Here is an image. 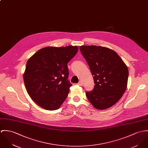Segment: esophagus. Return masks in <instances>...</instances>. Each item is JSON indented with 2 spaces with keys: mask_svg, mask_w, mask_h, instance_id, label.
<instances>
[{
  "mask_svg": "<svg viewBox=\"0 0 148 148\" xmlns=\"http://www.w3.org/2000/svg\"><path fill=\"white\" fill-rule=\"evenodd\" d=\"M77 84H78V85H80V86H82V85H83V83H82V81H80Z\"/></svg>",
  "mask_w": 148,
  "mask_h": 148,
  "instance_id": "1",
  "label": "esophagus"
}]
</instances>
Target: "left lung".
I'll return each instance as SVG.
<instances>
[{
    "instance_id": "8db88e82",
    "label": "left lung",
    "mask_w": 148,
    "mask_h": 148,
    "mask_svg": "<svg viewBox=\"0 0 148 148\" xmlns=\"http://www.w3.org/2000/svg\"><path fill=\"white\" fill-rule=\"evenodd\" d=\"M80 50L94 79V89L86 95L94 108L105 110L115 105L124 93L128 69L121 58L108 47L81 46Z\"/></svg>"
}]
</instances>
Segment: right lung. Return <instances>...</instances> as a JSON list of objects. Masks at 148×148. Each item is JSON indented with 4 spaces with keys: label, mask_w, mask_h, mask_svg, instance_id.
Segmentation results:
<instances>
[{
    "label": "right lung",
    "mask_w": 148,
    "mask_h": 148,
    "mask_svg": "<svg viewBox=\"0 0 148 148\" xmlns=\"http://www.w3.org/2000/svg\"><path fill=\"white\" fill-rule=\"evenodd\" d=\"M78 47L48 46L27 60L23 75L27 92L32 100L47 110L59 108L72 86L67 63L77 54Z\"/></svg>",
    "instance_id": "add662e5"
}]
</instances>
